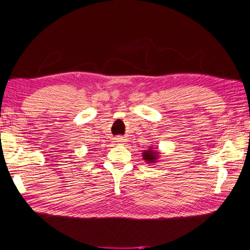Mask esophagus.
<instances>
[{
	"label": "esophagus",
	"mask_w": 250,
	"mask_h": 250,
	"mask_svg": "<svg viewBox=\"0 0 250 250\" xmlns=\"http://www.w3.org/2000/svg\"><path fill=\"white\" fill-rule=\"evenodd\" d=\"M117 142H118L119 144H123V143H124V141H123V138H117Z\"/></svg>",
	"instance_id": "obj_1"
}]
</instances>
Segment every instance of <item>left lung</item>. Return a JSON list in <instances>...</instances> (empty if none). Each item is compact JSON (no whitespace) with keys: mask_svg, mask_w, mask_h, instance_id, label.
<instances>
[{"mask_svg":"<svg viewBox=\"0 0 250 250\" xmlns=\"http://www.w3.org/2000/svg\"><path fill=\"white\" fill-rule=\"evenodd\" d=\"M142 154H143L142 155L143 160L146 162L147 164H150V165H153L160 159V152L158 150H155L152 146L149 147V149L147 150H144Z\"/></svg>","mask_w":250,"mask_h":250,"instance_id":"obj_1","label":"left lung"}]
</instances>
